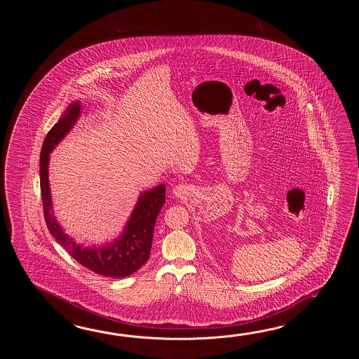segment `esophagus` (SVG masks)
Wrapping results in <instances>:
<instances>
[{"label":"esophagus","mask_w":359,"mask_h":359,"mask_svg":"<svg viewBox=\"0 0 359 359\" xmlns=\"http://www.w3.org/2000/svg\"><path fill=\"white\" fill-rule=\"evenodd\" d=\"M186 192H187V187L184 184H177L176 187L173 189V194L178 198L183 196Z\"/></svg>","instance_id":"obj_1"}]
</instances>
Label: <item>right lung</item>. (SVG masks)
Masks as SVG:
<instances>
[{
  "label": "right lung",
  "instance_id": "right-lung-1",
  "mask_svg": "<svg viewBox=\"0 0 359 359\" xmlns=\"http://www.w3.org/2000/svg\"><path fill=\"white\" fill-rule=\"evenodd\" d=\"M81 113L79 102L70 104L59 122L47 133L39 156L41 196L47 229L55 240L70 254L72 258L97 275L107 277H127L142 267L150 257L153 244L154 226L165 203V184L141 195L119 240L113 244L90 249L76 244L64 233L53 214L51 194L48 187V155L69 130L74 126Z\"/></svg>",
  "mask_w": 359,
  "mask_h": 359
}]
</instances>
